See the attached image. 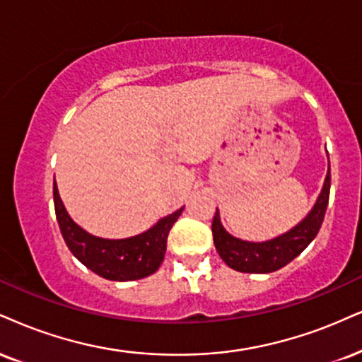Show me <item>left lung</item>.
<instances>
[{
	"mask_svg": "<svg viewBox=\"0 0 362 362\" xmlns=\"http://www.w3.org/2000/svg\"><path fill=\"white\" fill-rule=\"evenodd\" d=\"M329 193H331V168L325 176L322 193L305 220L285 235L263 243L243 242L226 233L216 211L211 223L216 252L230 269L243 272V274H270V272L282 269L297 255H300L317 236L324 221L325 209H327Z\"/></svg>",
	"mask_w": 362,
	"mask_h": 362,
	"instance_id": "left-lung-1",
	"label": "left lung"
}]
</instances>
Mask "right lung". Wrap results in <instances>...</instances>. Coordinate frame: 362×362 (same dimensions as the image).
<instances>
[{
	"instance_id": "1",
	"label": "right lung",
	"mask_w": 362,
	"mask_h": 362,
	"mask_svg": "<svg viewBox=\"0 0 362 362\" xmlns=\"http://www.w3.org/2000/svg\"><path fill=\"white\" fill-rule=\"evenodd\" d=\"M53 203H55V215L62 236L74 257L93 274L117 282L144 279L159 269L166 253L169 230L182 211L181 208L173 215L163 218L142 235L126 240H104L88 235L66 215L55 181H53Z\"/></svg>"
}]
</instances>
